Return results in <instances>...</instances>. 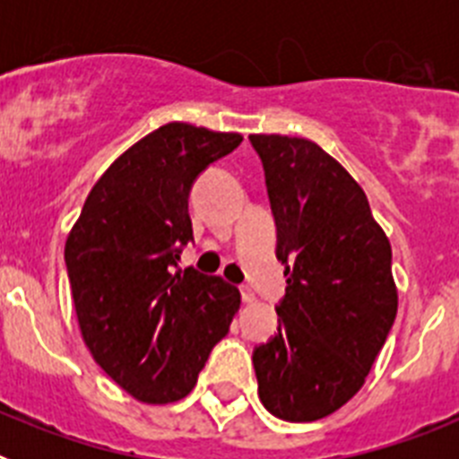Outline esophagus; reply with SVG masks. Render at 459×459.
Wrapping results in <instances>:
<instances>
[{
    "label": "esophagus",
    "instance_id": "obj_1",
    "mask_svg": "<svg viewBox=\"0 0 459 459\" xmlns=\"http://www.w3.org/2000/svg\"><path fill=\"white\" fill-rule=\"evenodd\" d=\"M241 299H243V303H255V291L250 290V287L243 285L241 287Z\"/></svg>",
    "mask_w": 459,
    "mask_h": 459
}]
</instances>
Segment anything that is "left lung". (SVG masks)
Listing matches in <instances>:
<instances>
[{"instance_id": "obj_1", "label": "left lung", "mask_w": 459, "mask_h": 459, "mask_svg": "<svg viewBox=\"0 0 459 459\" xmlns=\"http://www.w3.org/2000/svg\"><path fill=\"white\" fill-rule=\"evenodd\" d=\"M285 264L278 333L253 354L259 400L310 423L347 404L395 322L391 243L347 169L306 137L250 135Z\"/></svg>"}]
</instances>
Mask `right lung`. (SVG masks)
Segmentation results:
<instances>
[{
    "label": "right lung",
    "mask_w": 459,
    "mask_h": 459,
    "mask_svg": "<svg viewBox=\"0 0 459 459\" xmlns=\"http://www.w3.org/2000/svg\"><path fill=\"white\" fill-rule=\"evenodd\" d=\"M241 140L184 121L160 126L105 169L68 232L64 257L84 344L140 403L188 395L241 306L221 275L177 269L193 238L190 186Z\"/></svg>",
    "instance_id": "add662e5"
}]
</instances>
